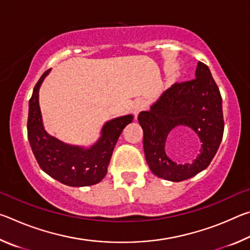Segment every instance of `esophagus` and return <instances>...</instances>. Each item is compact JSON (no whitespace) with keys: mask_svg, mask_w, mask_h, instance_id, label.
Returning <instances> with one entry per match:
<instances>
[{"mask_svg":"<svg viewBox=\"0 0 250 250\" xmlns=\"http://www.w3.org/2000/svg\"><path fill=\"white\" fill-rule=\"evenodd\" d=\"M143 108H145V101L141 100V99H138V100L134 101V104L132 105V111L134 113L135 119H137L138 115H139V113H140V111H141Z\"/></svg>","mask_w":250,"mask_h":250,"instance_id":"esophagus-1","label":"esophagus"}]
</instances>
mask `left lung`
<instances>
[{
    "label": "left lung",
    "mask_w": 250,
    "mask_h": 250,
    "mask_svg": "<svg viewBox=\"0 0 250 250\" xmlns=\"http://www.w3.org/2000/svg\"><path fill=\"white\" fill-rule=\"evenodd\" d=\"M195 77L172 84L138 116L143 130V147L150 170L161 179L181 182L209 166L224 133L222 96L209 68L198 62ZM176 127L192 129L200 138V154L191 164L179 165L165 153L168 134Z\"/></svg>",
    "instance_id": "left-lung-1"
}]
</instances>
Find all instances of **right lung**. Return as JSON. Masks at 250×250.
Returning a JSON list of instances; mask_svg holds the SVG:
<instances>
[{
  "mask_svg": "<svg viewBox=\"0 0 250 250\" xmlns=\"http://www.w3.org/2000/svg\"><path fill=\"white\" fill-rule=\"evenodd\" d=\"M49 71L42 75L28 104L27 137L33 153L42 170L62 184L79 188L99 183L107 174L122 130L133 117L126 115L105 122L99 140L88 149L59 141L45 131L39 103L40 87Z\"/></svg>",
  "mask_w": 250,
  "mask_h": 250,
  "instance_id": "obj_1",
  "label": "right lung"
}]
</instances>
